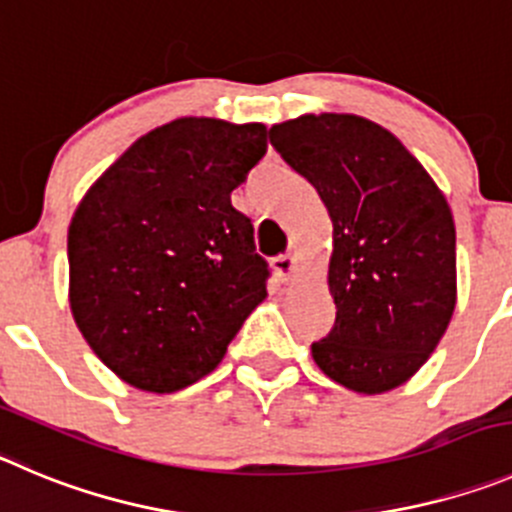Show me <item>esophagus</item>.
Segmentation results:
<instances>
[{"label": "esophagus", "mask_w": 512, "mask_h": 512, "mask_svg": "<svg viewBox=\"0 0 512 512\" xmlns=\"http://www.w3.org/2000/svg\"><path fill=\"white\" fill-rule=\"evenodd\" d=\"M272 270H275V275H278L280 280H290V275H293L295 270V257L293 255H278V257H272Z\"/></svg>", "instance_id": "esophagus-1"}]
</instances>
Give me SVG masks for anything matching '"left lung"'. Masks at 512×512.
I'll use <instances>...</instances> for the list:
<instances>
[{"label":"left lung","mask_w":512,"mask_h":512,"mask_svg":"<svg viewBox=\"0 0 512 512\" xmlns=\"http://www.w3.org/2000/svg\"><path fill=\"white\" fill-rule=\"evenodd\" d=\"M270 143L318 189L333 219L336 323L310 346L315 364L364 394L404 384L455 310L447 199L399 138L366 118L300 116L272 126Z\"/></svg>","instance_id":"left-lung-1"}]
</instances>
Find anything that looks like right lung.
<instances>
[{
	"instance_id": "obj_1",
	"label": "right lung",
	"mask_w": 512,
	"mask_h": 512,
	"mask_svg": "<svg viewBox=\"0 0 512 512\" xmlns=\"http://www.w3.org/2000/svg\"><path fill=\"white\" fill-rule=\"evenodd\" d=\"M265 151L262 123L179 118L138 138L75 209L70 308L126 384L169 394L207 376L267 295L270 265L232 207Z\"/></svg>"
}]
</instances>
